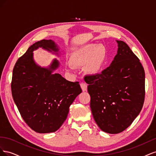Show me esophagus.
Segmentation results:
<instances>
[{
    "instance_id": "34e87169",
    "label": "esophagus",
    "mask_w": 156,
    "mask_h": 156,
    "mask_svg": "<svg viewBox=\"0 0 156 156\" xmlns=\"http://www.w3.org/2000/svg\"><path fill=\"white\" fill-rule=\"evenodd\" d=\"M80 86L81 87V89L83 90V91H87V84L84 83H81L80 84Z\"/></svg>"
}]
</instances>
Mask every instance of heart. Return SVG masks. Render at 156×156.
Returning a JSON list of instances; mask_svg holds the SVG:
<instances>
[{"label":"heart","instance_id":"obj_1","mask_svg":"<svg viewBox=\"0 0 156 156\" xmlns=\"http://www.w3.org/2000/svg\"><path fill=\"white\" fill-rule=\"evenodd\" d=\"M106 49L101 44H87L75 50L71 55L70 61L75 66H84L90 75H96L102 70L106 60Z\"/></svg>","mask_w":156,"mask_h":156}]
</instances>
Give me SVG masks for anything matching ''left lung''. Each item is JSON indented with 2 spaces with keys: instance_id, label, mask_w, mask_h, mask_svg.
I'll return each instance as SVG.
<instances>
[{
  "instance_id": "obj_1",
  "label": "left lung",
  "mask_w": 156,
  "mask_h": 156,
  "mask_svg": "<svg viewBox=\"0 0 156 156\" xmlns=\"http://www.w3.org/2000/svg\"><path fill=\"white\" fill-rule=\"evenodd\" d=\"M116 42L117 54L109 66L100 74L84 77L94 120L111 134L131 124L142 109L145 96V73L139 59L124 41Z\"/></svg>"
}]
</instances>
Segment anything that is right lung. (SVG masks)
<instances>
[{
	"instance_id": "right-lung-1",
	"label": "right lung",
	"mask_w": 156,
	"mask_h": 156,
	"mask_svg": "<svg viewBox=\"0 0 156 156\" xmlns=\"http://www.w3.org/2000/svg\"><path fill=\"white\" fill-rule=\"evenodd\" d=\"M40 48L59 55L54 41L36 42L16 63L11 88L13 101L27 124L37 133H47L62 125L70 105L82 90L79 82L68 81L53 73L59 67L58 60L53 59L48 68L37 65L33 51Z\"/></svg>"
}]
</instances>
